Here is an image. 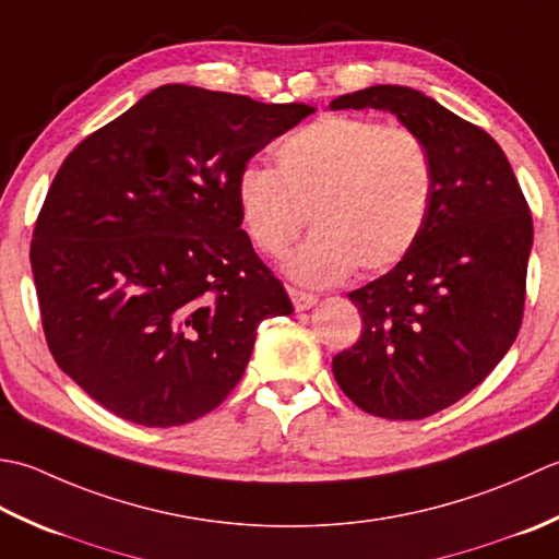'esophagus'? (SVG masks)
I'll return each instance as SVG.
<instances>
[{
	"instance_id": "obj_1",
	"label": "esophagus",
	"mask_w": 559,
	"mask_h": 559,
	"mask_svg": "<svg viewBox=\"0 0 559 559\" xmlns=\"http://www.w3.org/2000/svg\"><path fill=\"white\" fill-rule=\"evenodd\" d=\"M289 296H292V304H294L296 311H306V309H311V306L316 304V296L309 294V292H301V289L289 287Z\"/></svg>"
}]
</instances>
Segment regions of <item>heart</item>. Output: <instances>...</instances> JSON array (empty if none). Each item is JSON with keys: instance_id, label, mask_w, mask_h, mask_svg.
I'll return each mask as SVG.
<instances>
[{"instance_id": "b5f03b06", "label": "heart", "mask_w": 559, "mask_h": 559, "mask_svg": "<svg viewBox=\"0 0 559 559\" xmlns=\"http://www.w3.org/2000/svg\"><path fill=\"white\" fill-rule=\"evenodd\" d=\"M277 170L246 166L236 210L248 241L282 258L311 219L313 238L289 275L333 284L359 270L376 275L407 258L435 204L427 142L403 124L364 116H321L275 146Z\"/></svg>"}]
</instances>
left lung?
Segmentation results:
<instances>
[{
	"label": "left lung",
	"instance_id": "left-lung-1",
	"mask_svg": "<svg viewBox=\"0 0 559 559\" xmlns=\"http://www.w3.org/2000/svg\"><path fill=\"white\" fill-rule=\"evenodd\" d=\"M389 110L427 142L435 204L425 234L383 277L347 296L361 335L333 357L364 413L423 419L468 395L514 345L533 219L514 170L483 128L407 86H369L330 110Z\"/></svg>",
	"mask_w": 559,
	"mask_h": 559
}]
</instances>
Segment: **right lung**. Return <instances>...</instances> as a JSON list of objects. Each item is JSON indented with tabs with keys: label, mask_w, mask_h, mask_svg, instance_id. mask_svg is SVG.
I'll return each instance as SVG.
<instances>
[{
	"label": "right lung",
	"mask_w": 559,
	"mask_h": 559,
	"mask_svg": "<svg viewBox=\"0 0 559 559\" xmlns=\"http://www.w3.org/2000/svg\"><path fill=\"white\" fill-rule=\"evenodd\" d=\"M311 112L166 84L64 158L31 267L57 367L96 403L134 425H188L241 381L260 321L294 311L234 188Z\"/></svg>",
	"instance_id": "1"
}]
</instances>
